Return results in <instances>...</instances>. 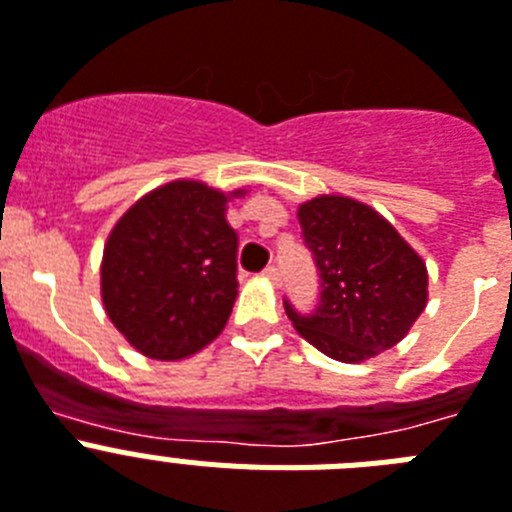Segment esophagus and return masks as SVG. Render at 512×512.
Returning a JSON list of instances; mask_svg holds the SVG:
<instances>
[{
  "label": "esophagus",
  "mask_w": 512,
  "mask_h": 512,
  "mask_svg": "<svg viewBox=\"0 0 512 512\" xmlns=\"http://www.w3.org/2000/svg\"><path fill=\"white\" fill-rule=\"evenodd\" d=\"M264 279H269V282L279 285V282H282V274H279L277 266H269V269H264Z\"/></svg>",
  "instance_id": "obj_1"
}]
</instances>
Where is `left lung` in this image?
Returning a JSON list of instances; mask_svg holds the SVG:
<instances>
[{
	"label": "left lung",
	"mask_w": 512,
	"mask_h": 512,
	"mask_svg": "<svg viewBox=\"0 0 512 512\" xmlns=\"http://www.w3.org/2000/svg\"><path fill=\"white\" fill-rule=\"evenodd\" d=\"M298 220L321 274V300L308 316L285 303L295 331L349 365L396 347L427 305L422 256L383 214L349 196L303 202Z\"/></svg>",
	"instance_id": "obj_1"
}]
</instances>
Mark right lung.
<instances>
[{
    "instance_id": "right-lung-1",
    "label": "right lung",
    "mask_w": 512,
    "mask_h": 512,
    "mask_svg": "<svg viewBox=\"0 0 512 512\" xmlns=\"http://www.w3.org/2000/svg\"><path fill=\"white\" fill-rule=\"evenodd\" d=\"M230 194L170 181L131 204L100 261V298L131 347L150 360H186L225 329L238 298V233Z\"/></svg>"
}]
</instances>
